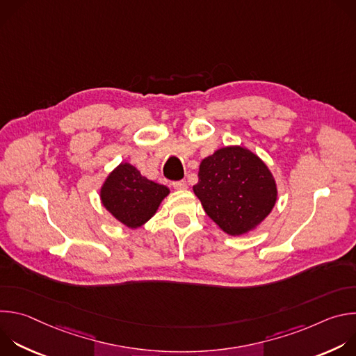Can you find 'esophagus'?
I'll return each instance as SVG.
<instances>
[{
    "instance_id": "34e87169",
    "label": "esophagus",
    "mask_w": 356,
    "mask_h": 356,
    "mask_svg": "<svg viewBox=\"0 0 356 356\" xmlns=\"http://www.w3.org/2000/svg\"><path fill=\"white\" fill-rule=\"evenodd\" d=\"M173 187L176 190H186L187 188V183L184 180H179V181H173Z\"/></svg>"
}]
</instances>
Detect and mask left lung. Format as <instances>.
Returning <instances> with one entry per match:
<instances>
[{
    "label": "left lung",
    "mask_w": 356,
    "mask_h": 356,
    "mask_svg": "<svg viewBox=\"0 0 356 356\" xmlns=\"http://www.w3.org/2000/svg\"><path fill=\"white\" fill-rule=\"evenodd\" d=\"M193 190L207 216L229 235L246 234L261 224L277 197L268 166L241 146L218 149L202 159Z\"/></svg>",
    "instance_id": "8db88e82"
}]
</instances>
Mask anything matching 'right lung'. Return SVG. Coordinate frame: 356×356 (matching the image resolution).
<instances>
[{
	"label": "right lung",
	"instance_id": "add662e5",
	"mask_svg": "<svg viewBox=\"0 0 356 356\" xmlns=\"http://www.w3.org/2000/svg\"><path fill=\"white\" fill-rule=\"evenodd\" d=\"M168 194L166 186L147 180L129 163H121L101 188L104 207L129 228L145 224Z\"/></svg>",
	"mask_w": 356,
	"mask_h": 356
}]
</instances>
